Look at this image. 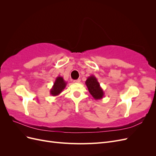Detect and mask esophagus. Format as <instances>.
I'll return each mask as SVG.
<instances>
[{
  "label": "esophagus",
  "mask_w": 156,
  "mask_h": 156,
  "mask_svg": "<svg viewBox=\"0 0 156 156\" xmlns=\"http://www.w3.org/2000/svg\"><path fill=\"white\" fill-rule=\"evenodd\" d=\"M73 82H74V83H80V82H81V79H77V80H74Z\"/></svg>",
  "instance_id": "esophagus-1"
}]
</instances>
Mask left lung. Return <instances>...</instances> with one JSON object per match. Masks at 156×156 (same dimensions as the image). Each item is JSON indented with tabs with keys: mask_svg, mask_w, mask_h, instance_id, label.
I'll return each mask as SVG.
<instances>
[{
	"mask_svg": "<svg viewBox=\"0 0 156 156\" xmlns=\"http://www.w3.org/2000/svg\"><path fill=\"white\" fill-rule=\"evenodd\" d=\"M85 84L90 94L96 100H101L104 96L103 90L100 87V83L98 81L97 78L94 75H92L89 76L85 81Z\"/></svg>",
	"mask_w": 156,
	"mask_h": 156,
	"instance_id": "8db88e82",
	"label": "left lung"
}]
</instances>
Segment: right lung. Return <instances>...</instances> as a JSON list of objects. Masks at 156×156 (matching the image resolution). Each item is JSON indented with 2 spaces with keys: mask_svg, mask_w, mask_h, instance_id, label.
<instances>
[{
  "mask_svg": "<svg viewBox=\"0 0 156 156\" xmlns=\"http://www.w3.org/2000/svg\"><path fill=\"white\" fill-rule=\"evenodd\" d=\"M67 82L64 81L62 77L58 76L56 78L55 81L50 90V94L53 96H58L63 91V90L66 87Z\"/></svg>",
  "mask_w": 156,
  "mask_h": 156,
  "instance_id": "right-lung-1",
  "label": "right lung"
}]
</instances>
